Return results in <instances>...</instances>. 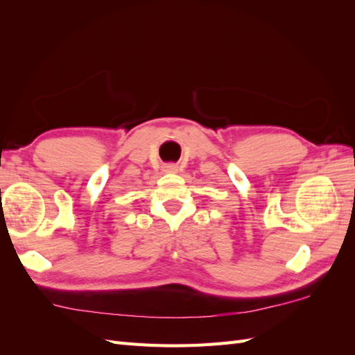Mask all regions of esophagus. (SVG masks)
I'll list each match as a JSON object with an SVG mask.
<instances>
[{
  "mask_svg": "<svg viewBox=\"0 0 355 355\" xmlns=\"http://www.w3.org/2000/svg\"><path fill=\"white\" fill-rule=\"evenodd\" d=\"M177 171H178L177 164H168V166H164V172H177Z\"/></svg>",
  "mask_w": 355,
  "mask_h": 355,
  "instance_id": "1",
  "label": "esophagus"
}]
</instances>
